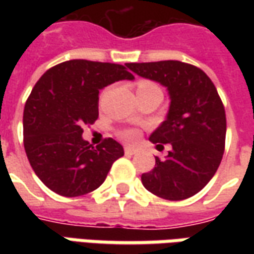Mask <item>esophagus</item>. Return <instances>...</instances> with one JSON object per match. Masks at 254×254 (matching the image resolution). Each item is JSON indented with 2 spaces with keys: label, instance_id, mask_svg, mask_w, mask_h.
Returning a JSON list of instances; mask_svg holds the SVG:
<instances>
[{
  "label": "esophagus",
  "instance_id": "1",
  "mask_svg": "<svg viewBox=\"0 0 254 254\" xmlns=\"http://www.w3.org/2000/svg\"><path fill=\"white\" fill-rule=\"evenodd\" d=\"M137 152L134 148H130V147H125V154L127 155H134Z\"/></svg>",
  "mask_w": 254,
  "mask_h": 254
}]
</instances>
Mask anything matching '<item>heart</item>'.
<instances>
[{"label": "heart", "instance_id": "b5f03b06", "mask_svg": "<svg viewBox=\"0 0 254 254\" xmlns=\"http://www.w3.org/2000/svg\"><path fill=\"white\" fill-rule=\"evenodd\" d=\"M152 88H156V85L154 83H151V81H147V80H141V81L137 83V94ZM120 137L127 143H136L138 138V132L136 129H124V130L120 132Z\"/></svg>", "mask_w": 254, "mask_h": 254}]
</instances>
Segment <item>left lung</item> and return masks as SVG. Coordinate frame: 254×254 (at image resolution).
Returning a JSON list of instances; mask_svg holds the SVG:
<instances>
[{"mask_svg": "<svg viewBox=\"0 0 254 254\" xmlns=\"http://www.w3.org/2000/svg\"><path fill=\"white\" fill-rule=\"evenodd\" d=\"M127 66L166 87L170 98L166 120L149 141L171 144V151L165 159L156 156L152 171L141 176L144 188L173 201L194 196L215 176L223 156L226 114L218 91L211 78L190 64L159 61Z\"/></svg>", "mask_w": 254, "mask_h": 254, "instance_id": "8db88e82", "label": "left lung"}]
</instances>
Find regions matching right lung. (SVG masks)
<instances>
[{"label": "right lung", "mask_w": 254, "mask_h": 254, "mask_svg": "<svg viewBox=\"0 0 254 254\" xmlns=\"http://www.w3.org/2000/svg\"><path fill=\"white\" fill-rule=\"evenodd\" d=\"M133 78L122 65L87 60L58 64L39 78L24 107V148L50 190L83 196L105 182L124 147L113 138L92 147L83 138V127L98 120L100 89Z\"/></svg>", "instance_id": "1"}]
</instances>
